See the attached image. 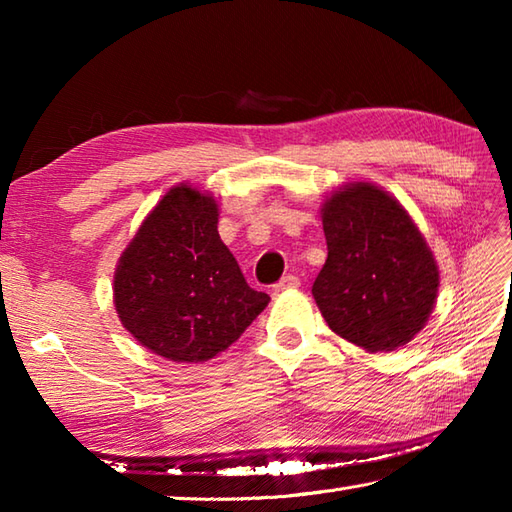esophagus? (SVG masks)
<instances>
[{
  "mask_svg": "<svg viewBox=\"0 0 512 512\" xmlns=\"http://www.w3.org/2000/svg\"><path fill=\"white\" fill-rule=\"evenodd\" d=\"M295 288H299V277L286 275V277H281L277 284L273 286V292H275V295H279V292H288V290H295Z\"/></svg>",
  "mask_w": 512,
  "mask_h": 512,
  "instance_id": "1",
  "label": "esophagus"
}]
</instances>
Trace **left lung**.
I'll return each mask as SVG.
<instances>
[{
    "label": "left lung",
    "instance_id": "8db88e82",
    "mask_svg": "<svg viewBox=\"0 0 512 512\" xmlns=\"http://www.w3.org/2000/svg\"><path fill=\"white\" fill-rule=\"evenodd\" d=\"M321 222L328 259L312 297L330 330L365 352H391L427 325L440 270L405 206L374 182L325 195Z\"/></svg>",
    "mask_w": 512,
    "mask_h": 512
}]
</instances>
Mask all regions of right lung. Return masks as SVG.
Masks as SVG:
<instances>
[{"label": "right lung", "instance_id": "obj_1", "mask_svg": "<svg viewBox=\"0 0 512 512\" xmlns=\"http://www.w3.org/2000/svg\"><path fill=\"white\" fill-rule=\"evenodd\" d=\"M217 217L209 191L176 184L147 213L114 270L123 328L173 363L222 354L270 301L246 284L217 233Z\"/></svg>", "mask_w": 512, "mask_h": 512}]
</instances>
